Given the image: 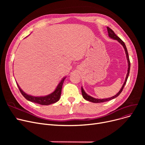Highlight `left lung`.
Returning <instances> with one entry per match:
<instances>
[{
	"mask_svg": "<svg viewBox=\"0 0 145 145\" xmlns=\"http://www.w3.org/2000/svg\"><path fill=\"white\" fill-rule=\"evenodd\" d=\"M107 29H108V35L109 36V37L112 38V39H114V40H116L118 41V42H119L121 45L123 46V47L125 49V53H126V58H127V63H128V68H127V74H126V79H125V82L123 83V85L122 86V87H121V88L120 89V90H119V92L115 96H113L111 97H109V98H106V99H96V98H94L92 96H90L89 95H88L85 92V90H83V88H82H82H81V90H82V96L85 99H86V101H88L89 102H93V103H102V102H107V101H109L110 100H112L113 99H115L116 97H117L120 94V93L121 92V91L123 90V89L126 84V83L127 82V79L128 78V76H129V72H130V67H131V63H130V60H129V55H128V52H127V48L126 47V45L125 44V43L121 40V39H120V38L115 33V32H114L113 30L109 28V27H107Z\"/></svg>",
	"mask_w": 145,
	"mask_h": 145,
	"instance_id": "1",
	"label": "left lung"
}]
</instances>
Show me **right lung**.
<instances>
[{"label":"right lung","mask_w":145,"mask_h":145,"mask_svg":"<svg viewBox=\"0 0 145 145\" xmlns=\"http://www.w3.org/2000/svg\"><path fill=\"white\" fill-rule=\"evenodd\" d=\"M65 78L66 77H64L62 79V80L60 82L54 92H53L52 93L44 96H33L32 95H27L21 89L19 85L17 83H16L22 95L24 96V97H25V99H26L27 101L42 105H49L57 102L60 99L61 92H62V85Z\"/></svg>","instance_id":"add662e5"}]
</instances>
